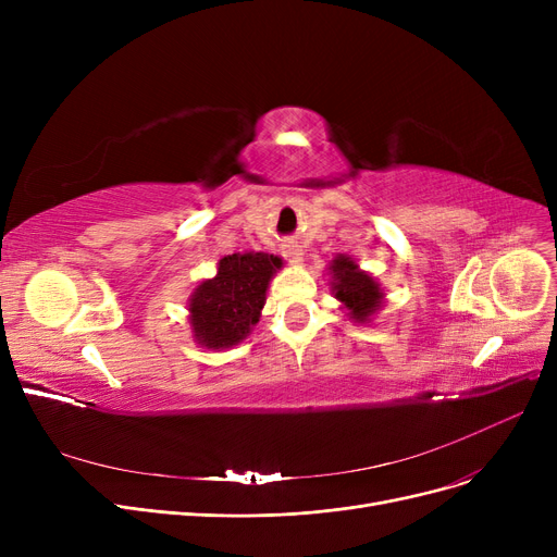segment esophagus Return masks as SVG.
<instances>
[{
  "label": "esophagus",
  "mask_w": 557,
  "mask_h": 557,
  "mask_svg": "<svg viewBox=\"0 0 557 557\" xmlns=\"http://www.w3.org/2000/svg\"><path fill=\"white\" fill-rule=\"evenodd\" d=\"M284 255L288 257V261H296V263H298V261H302V255H305V252H302V248H300V246L290 244V246H286V248H284Z\"/></svg>",
  "instance_id": "34e87169"
}]
</instances>
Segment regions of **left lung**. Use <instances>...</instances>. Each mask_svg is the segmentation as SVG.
I'll list each match as a JSON object with an SVG mask.
<instances>
[{"mask_svg":"<svg viewBox=\"0 0 557 557\" xmlns=\"http://www.w3.org/2000/svg\"><path fill=\"white\" fill-rule=\"evenodd\" d=\"M332 294L338 298L345 309L349 311V318H355L357 323H366L384 302V290L366 271L359 269V263L349 255H338L332 267Z\"/></svg>","mask_w":557,"mask_h":557,"instance_id":"1","label":"left lung"}]
</instances>
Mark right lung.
Wrapping results in <instances>:
<instances>
[{"label":"right lung","mask_w":557,"mask_h":557,"mask_svg":"<svg viewBox=\"0 0 557 557\" xmlns=\"http://www.w3.org/2000/svg\"><path fill=\"white\" fill-rule=\"evenodd\" d=\"M282 259L267 252H234L219 259V271L189 298L194 341L208 349L242 343L267 305V288Z\"/></svg>","instance_id":"right-lung-1"}]
</instances>
